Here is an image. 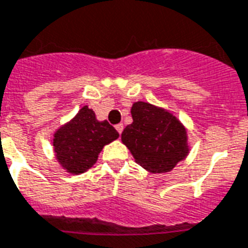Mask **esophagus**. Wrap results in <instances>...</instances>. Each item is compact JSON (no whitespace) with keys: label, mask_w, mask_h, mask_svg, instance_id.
<instances>
[{"label":"esophagus","mask_w":248,"mask_h":248,"mask_svg":"<svg viewBox=\"0 0 248 248\" xmlns=\"http://www.w3.org/2000/svg\"><path fill=\"white\" fill-rule=\"evenodd\" d=\"M115 129H117V131H118L119 134H122V131H124V124H115Z\"/></svg>","instance_id":"esophagus-1"}]
</instances>
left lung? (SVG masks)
<instances>
[{
    "label": "left lung",
    "mask_w": 248,
    "mask_h": 248,
    "mask_svg": "<svg viewBox=\"0 0 248 248\" xmlns=\"http://www.w3.org/2000/svg\"><path fill=\"white\" fill-rule=\"evenodd\" d=\"M131 115L133 124L124 127L121 138L144 170L168 172L188 155L186 131L170 111L139 101Z\"/></svg>",
    "instance_id": "obj_1"
}]
</instances>
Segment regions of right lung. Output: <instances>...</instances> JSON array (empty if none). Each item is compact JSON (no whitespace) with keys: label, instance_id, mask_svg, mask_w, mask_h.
Segmentation results:
<instances>
[{"label":"right lung","instance_id":"right-lung-1","mask_svg":"<svg viewBox=\"0 0 248 248\" xmlns=\"http://www.w3.org/2000/svg\"><path fill=\"white\" fill-rule=\"evenodd\" d=\"M118 137V131L108 121H97L94 111L84 106L71 122L55 133L56 159L69 173H84L96 163L104 146Z\"/></svg>","mask_w":248,"mask_h":248}]
</instances>
